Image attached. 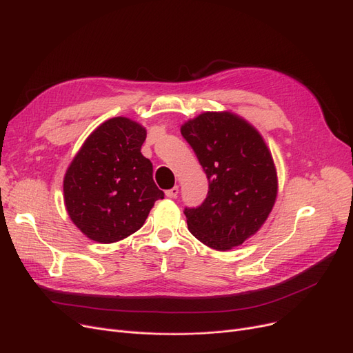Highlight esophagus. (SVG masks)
Here are the masks:
<instances>
[{"instance_id":"1","label":"esophagus","mask_w":353,"mask_h":353,"mask_svg":"<svg viewBox=\"0 0 353 353\" xmlns=\"http://www.w3.org/2000/svg\"><path fill=\"white\" fill-rule=\"evenodd\" d=\"M165 196H167V197H170V199H176V197L179 196V188H177V186H174L173 189L167 190V192H165Z\"/></svg>"}]
</instances>
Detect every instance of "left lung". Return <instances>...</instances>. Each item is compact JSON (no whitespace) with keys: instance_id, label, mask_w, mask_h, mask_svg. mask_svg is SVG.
<instances>
[{"instance_id":"left-lung-1","label":"left lung","mask_w":353,"mask_h":353,"mask_svg":"<svg viewBox=\"0 0 353 353\" xmlns=\"http://www.w3.org/2000/svg\"><path fill=\"white\" fill-rule=\"evenodd\" d=\"M180 132L209 180L203 205L184 210L190 233L220 252L240 246L274 206L279 183L270 148L253 124L228 110L205 111Z\"/></svg>"}]
</instances>
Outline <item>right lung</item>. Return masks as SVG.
Instances as JSON below:
<instances>
[{"label":"right lung","mask_w":353,"mask_h":353,"mask_svg":"<svg viewBox=\"0 0 353 353\" xmlns=\"http://www.w3.org/2000/svg\"><path fill=\"white\" fill-rule=\"evenodd\" d=\"M145 127L128 117L101 123L85 139L64 176V205L74 225L99 243L137 232L164 193L141 154Z\"/></svg>","instance_id":"1"}]
</instances>
